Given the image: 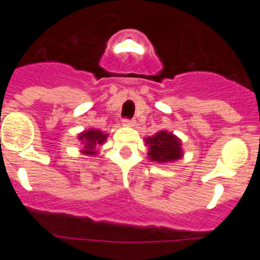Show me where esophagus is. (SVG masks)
<instances>
[{"mask_svg":"<svg viewBox=\"0 0 260 260\" xmlns=\"http://www.w3.org/2000/svg\"><path fill=\"white\" fill-rule=\"evenodd\" d=\"M122 125H125V126H134L135 125V121L133 118H123L122 119Z\"/></svg>","mask_w":260,"mask_h":260,"instance_id":"esophagus-1","label":"esophagus"}]
</instances>
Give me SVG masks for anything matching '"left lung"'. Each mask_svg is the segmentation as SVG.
I'll return each instance as SVG.
<instances>
[{
	"mask_svg": "<svg viewBox=\"0 0 260 260\" xmlns=\"http://www.w3.org/2000/svg\"><path fill=\"white\" fill-rule=\"evenodd\" d=\"M147 144H150L148 156L152 161L169 162L178 160L182 156L181 151V142L172 133L160 132L148 139H146Z\"/></svg>",
	"mask_w": 260,
	"mask_h": 260,
	"instance_id": "8db88e82",
	"label": "left lung"
}]
</instances>
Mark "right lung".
<instances>
[{
  "label": "right lung",
  "instance_id": "right-lung-1",
  "mask_svg": "<svg viewBox=\"0 0 260 260\" xmlns=\"http://www.w3.org/2000/svg\"><path fill=\"white\" fill-rule=\"evenodd\" d=\"M79 139L84 144V153H87V155H96V152H98L96 148L99 147V144L104 143V141L107 139V135L103 134L99 130H95V128H91L89 132L82 133L79 135Z\"/></svg>",
  "mask_w": 260,
  "mask_h": 260
}]
</instances>
